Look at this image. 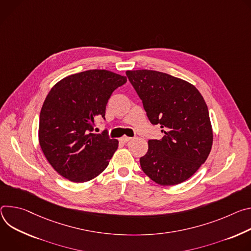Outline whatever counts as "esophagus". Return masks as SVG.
Returning a JSON list of instances; mask_svg holds the SVG:
<instances>
[{
	"label": "esophagus",
	"mask_w": 251,
	"mask_h": 251,
	"mask_svg": "<svg viewBox=\"0 0 251 251\" xmlns=\"http://www.w3.org/2000/svg\"><path fill=\"white\" fill-rule=\"evenodd\" d=\"M130 140H131V137H129V136H123V137L120 138L121 143H123V144H126V143H128Z\"/></svg>",
	"instance_id": "34e87169"
}]
</instances>
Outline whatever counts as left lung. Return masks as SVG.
<instances>
[{"mask_svg": "<svg viewBox=\"0 0 251 251\" xmlns=\"http://www.w3.org/2000/svg\"><path fill=\"white\" fill-rule=\"evenodd\" d=\"M152 125L164 135L150 140L143 172L160 185L181 183L206 160L213 141L207 105L191 83L161 72L126 71Z\"/></svg>", "mask_w": 251, "mask_h": 251, "instance_id": "left-lung-1", "label": "left lung"}]
</instances>
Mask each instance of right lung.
Segmentation results:
<instances>
[{"label": "right lung", "mask_w": 251, "mask_h": 251, "mask_svg": "<svg viewBox=\"0 0 251 251\" xmlns=\"http://www.w3.org/2000/svg\"><path fill=\"white\" fill-rule=\"evenodd\" d=\"M126 77L105 70L71 75L51 88L40 114L39 142L53 170L74 182L101 174L119 147L105 133H93L96 120H104L111 94Z\"/></svg>", "instance_id": "right-lung-1"}]
</instances>
